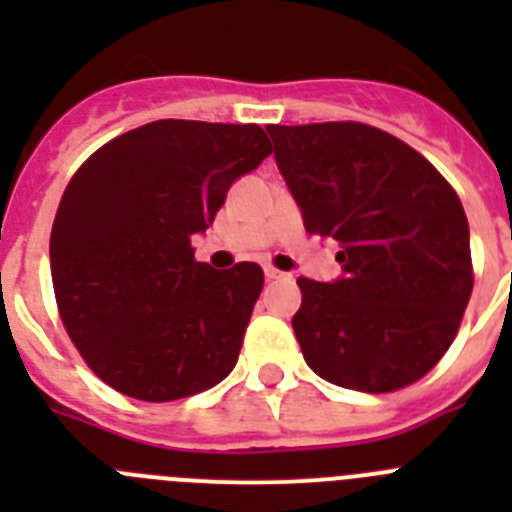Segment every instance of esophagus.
Returning <instances> with one entry per match:
<instances>
[{"label":"esophagus","instance_id":"obj_1","mask_svg":"<svg viewBox=\"0 0 512 512\" xmlns=\"http://www.w3.org/2000/svg\"><path fill=\"white\" fill-rule=\"evenodd\" d=\"M264 274H266V279H289L287 271H279V269H274V266H266Z\"/></svg>","mask_w":512,"mask_h":512}]
</instances>
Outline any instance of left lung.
<instances>
[{
    "label": "left lung",
    "instance_id": "obj_1",
    "mask_svg": "<svg viewBox=\"0 0 512 512\" xmlns=\"http://www.w3.org/2000/svg\"><path fill=\"white\" fill-rule=\"evenodd\" d=\"M310 235L338 243L343 279L300 277L292 318L312 372L397 392L443 359L474 287L469 223L441 171L364 122L266 125Z\"/></svg>",
    "mask_w": 512,
    "mask_h": 512
}]
</instances>
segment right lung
Listing matches in <instances>:
<instances>
[{
  "instance_id": "add662e5",
  "label": "right lung",
  "mask_w": 512,
  "mask_h": 512,
  "mask_svg": "<svg viewBox=\"0 0 512 512\" xmlns=\"http://www.w3.org/2000/svg\"><path fill=\"white\" fill-rule=\"evenodd\" d=\"M269 153L259 125L156 120L71 176L51 230L53 292L76 351L112 390L171 402L233 372L264 271L200 264L192 235Z\"/></svg>"
}]
</instances>
